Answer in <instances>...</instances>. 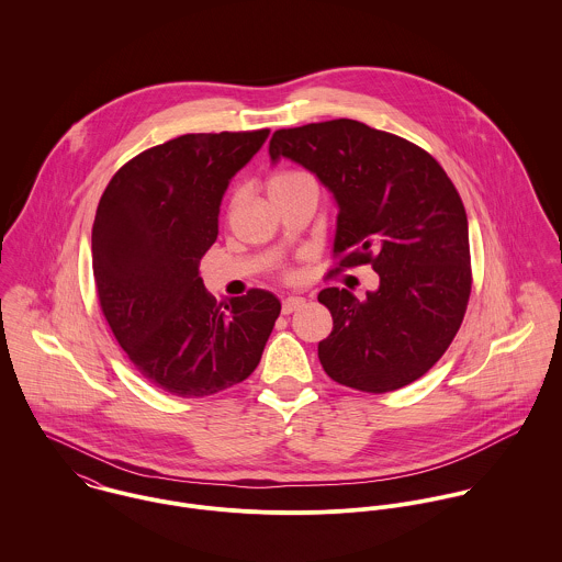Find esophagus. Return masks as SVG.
Listing matches in <instances>:
<instances>
[{"label": "esophagus", "mask_w": 562, "mask_h": 562, "mask_svg": "<svg viewBox=\"0 0 562 562\" xmlns=\"http://www.w3.org/2000/svg\"><path fill=\"white\" fill-rule=\"evenodd\" d=\"M301 307H305V299H301V296H288V299H283V305H281L285 316L299 312Z\"/></svg>", "instance_id": "obj_1"}]
</instances>
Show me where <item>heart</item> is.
Returning a JSON list of instances; mask_svg holds the SVG:
<instances>
[{"mask_svg": "<svg viewBox=\"0 0 562 562\" xmlns=\"http://www.w3.org/2000/svg\"><path fill=\"white\" fill-rule=\"evenodd\" d=\"M303 181H314V177L310 172H305V170H279V172L268 177L266 190H268V196H274V194H279V192H283V190H288L292 186L303 183ZM285 277L292 279L294 272L285 270Z\"/></svg>", "mask_w": 562, "mask_h": 562, "instance_id": "heart-1", "label": "heart"}]
</instances>
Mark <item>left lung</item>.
I'll use <instances>...</instances> for the list:
<instances>
[{
  "mask_svg": "<svg viewBox=\"0 0 562 562\" xmlns=\"http://www.w3.org/2000/svg\"><path fill=\"white\" fill-rule=\"evenodd\" d=\"M270 160L316 172L339 214L333 272L370 263L381 277L363 301L326 288L333 330L318 344L339 385L385 394L424 376L452 344L472 292L463 201L428 151L352 119L277 130Z\"/></svg>",
  "mask_w": 562,
  "mask_h": 562,
  "instance_id": "obj_1",
  "label": "left lung"
}]
</instances>
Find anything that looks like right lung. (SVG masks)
Masks as SVG:
<instances>
[{
    "label": "right lung",
    "mask_w": 562,
    "mask_h": 562,
    "mask_svg": "<svg viewBox=\"0 0 562 562\" xmlns=\"http://www.w3.org/2000/svg\"><path fill=\"white\" fill-rule=\"evenodd\" d=\"M270 130L186 134L123 164L92 225L99 307L136 370L179 398H203L252 374L281 314L266 290L216 303L199 261L218 236L229 179Z\"/></svg>",
    "instance_id": "obj_1"
}]
</instances>
